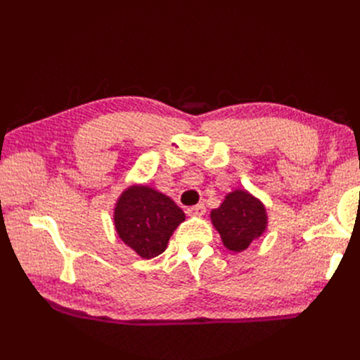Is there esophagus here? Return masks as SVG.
Listing matches in <instances>:
<instances>
[{
	"label": "esophagus",
	"mask_w": 360,
	"mask_h": 360,
	"mask_svg": "<svg viewBox=\"0 0 360 360\" xmlns=\"http://www.w3.org/2000/svg\"><path fill=\"white\" fill-rule=\"evenodd\" d=\"M186 213H188L189 216L201 217V216H204V213H205V207H204V204H197V205H192V207H189V209L186 210Z\"/></svg>",
	"instance_id": "esophagus-1"
}]
</instances>
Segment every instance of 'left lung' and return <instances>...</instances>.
<instances>
[{"label": "left lung", "mask_w": 360, "mask_h": 360, "mask_svg": "<svg viewBox=\"0 0 360 360\" xmlns=\"http://www.w3.org/2000/svg\"><path fill=\"white\" fill-rule=\"evenodd\" d=\"M210 221L228 250L242 252L267 230L266 205L246 189L225 195L222 204L210 212Z\"/></svg>", "instance_id": "8db88e82"}]
</instances>
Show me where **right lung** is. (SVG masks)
Listing matches in <instances>:
<instances>
[{"label":"right lung","instance_id":"add662e5","mask_svg":"<svg viewBox=\"0 0 360 360\" xmlns=\"http://www.w3.org/2000/svg\"><path fill=\"white\" fill-rule=\"evenodd\" d=\"M112 217L117 236L144 259L160 255L186 219L168 195L139 183L130 184L117 198Z\"/></svg>","mask_w":360,"mask_h":360}]
</instances>
